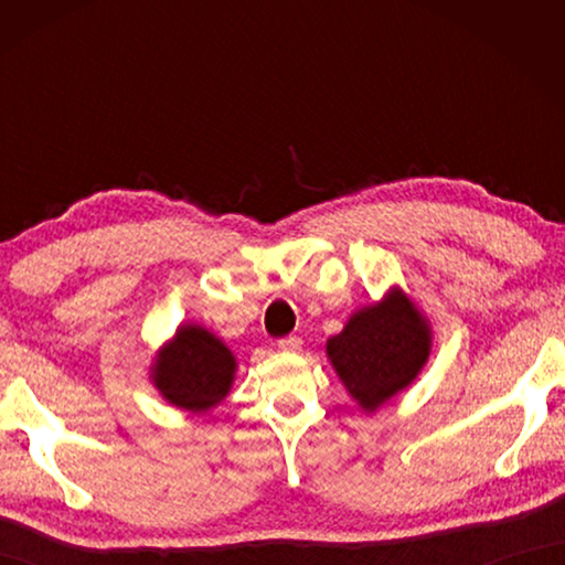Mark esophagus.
Returning <instances> with one entry per match:
<instances>
[{
	"instance_id": "obj_1",
	"label": "esophagus",
	"mask_w": 565,
	"mask_h": 565,
	"mask_svg": "<svg viewBox=\"0 0 565 565\" xmlns=\"http://www.w3.org/2000/svg\"><path fill=\"white\" fill-rule=\"evenodd\" d=\"M281 351H299L301 349V339L299 337H284L279 339V343H276Z\"/></svg>"
}]
</instances>
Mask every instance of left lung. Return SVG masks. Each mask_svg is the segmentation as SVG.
<instances>
[{"label": "left lung", "instance_id": "8db88e82", "mask_svg": "<svg viewBox=\"0 0 565 565\" xmlns=\"http://www.w3.org/2000/svg\"><path fill=\"white\" fill-rule=\"evenodd\" d=\"M431 347V321L404 289L391 286L384 299L351 313L327 341V356L363 414H376L414 384Z\"/></svg>", "mask_w": 565, "mask_h": 565}]
</instances>
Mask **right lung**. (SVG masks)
<instances>
[{
  "instance_id": "add662e5",
  "label": "right lung",
  "mask_w": 565,
  "mask_h": 565,
  "mask_svg": "<svg viewBox=\"0 0 565 565\" xmlns=\"http://www.w3.org/2000/svg\"><path fill=\"white\" fill-rule=\"evenodd\" d=\"M236 356L202 323H179L149 366V379L167 404L204 416L232 394Z\"/></svg>"
}]
</instances>
